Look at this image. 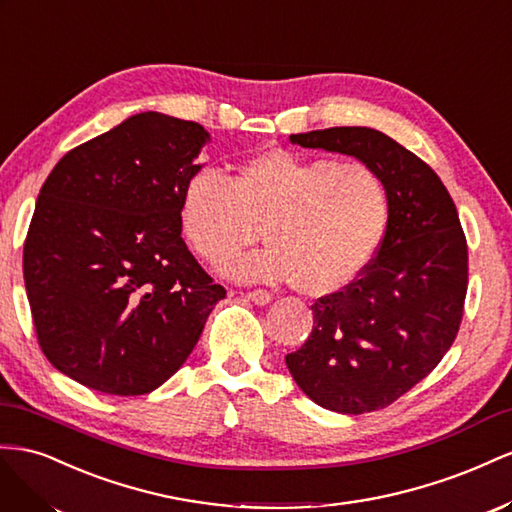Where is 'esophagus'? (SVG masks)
<instances>
[{"label":"esophagus","instance_id":"34e87169","mask_svg":"<svg viewBox=\"0 0 512 512\" xmlns=\"http://www.w3.org/2000/svg\"><path fill=\"white\" fill-rule=\"evenodd\" d=\"M244 298L255 302L257 306H264V304H268L272 300V294H270V291H266V289H253V291H248Z\"/></svg>","mask_w":512,"mask_h":512}]
</instances>
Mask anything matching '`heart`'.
I'll use <instances>...</instances> for the list:
<instances>
[{
	"label": "heart",
	"instance_id": "obj_1",
	"mask_svg": "<svg viewBox=\"0 0 512 512\" xmlns=\"http://www.w3.org/2000/svg\"><path fill=\"white\" fill-rule=\"evenodd\" d=\"M390 197L364 163H334L283 148L259 152L231 178L193 171L180 193V227L206 264L221 268L257 242L268 246L225 268L240 281H294L328 296L356 281L382 242Z\"/></svg>",
	"mask_w": 512,
	"mask_h": 512
}]
</instances>
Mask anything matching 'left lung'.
Instances as JSON below:
<instances>
[{"label":"left lung","instance_id":"1","mask_svg":"<svg viewBox=\"0 0 512 512\" xmlns=\"http://www.w3.org/2000/svg\"><path fill=\"white\" fill-rule=\"evenodd\" d=\"M289 141L354 156L388 188L377 255L354 283L311 306V337L285 356L317 405L339 414L382 410L440 364L459 332L467 242L455 201L425 160L375 128L337 126Z\"/></svg>","mask_w":512,"mask_h":512}]
</instances>
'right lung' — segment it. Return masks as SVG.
Listing matches in <instances>:
<instances>
[{
	"label": "right lung",
	"mask_w": 512,
	"mask_h": 512,
	"mask_svg": "<svg viewBox=\"0 0 512 512\" xmlns=\"http://www.w3.org/2000/svg\"><path fill=\"white\" fill-rule=\"evenodd\" d=\"M208 141L197 122L137 113L70 150L42 184L23 279L40 349L75 382L152 392L227 296L180 227V193Z\"/></svg>",
	"instance_id": "obj_1"
}]
</instances>
